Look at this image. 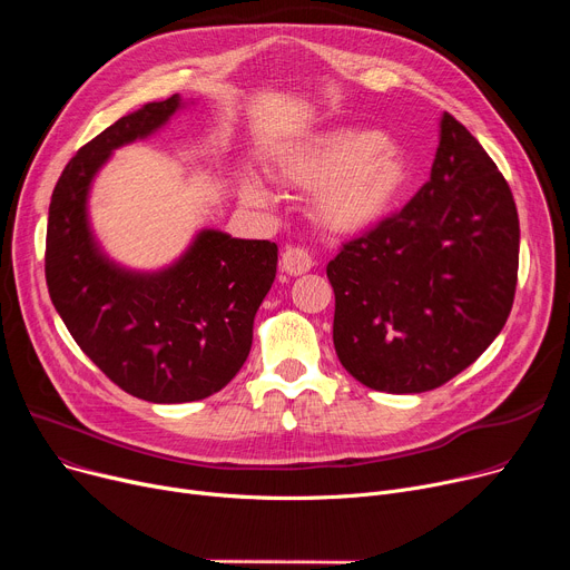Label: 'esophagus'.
<instances>
[{
    "mask_svg": "<svg viewBox=\"0 0 570 570\" xmlns=\"http://www.w3.org/2000/svg\"><path fill=\"white\" fill-rule=\"evenodd\" d=\"M312 265H314V261L305 247H288L282 254V269L291 277H301V275L309 273Z\"/></svg>",
    "mask_w": 570,
    "mask_h": 570,
    "instance_id": "obj_1",
    "label": "esophagus"
}]
</instances>
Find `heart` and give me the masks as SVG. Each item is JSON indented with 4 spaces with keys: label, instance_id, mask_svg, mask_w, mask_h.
Masks as SVG:
<instances>
[{
    "label": "heart",
    "instance_id": "1",
    "mask_svg": "<svg viewBox=\"0 0 570 570\" xmlns=\"http://www.w3.org/2000/svg\"><path fill=\"white\" fill-rule=\"evenodd\" d=\"M284 183L316 189L312 215L331 233L351 235L379 224L409 183V159L374 129H331L286 147L277 159ZM239 194L267 205L269 191L256 175L239 179Z\"/></svg>",
    "mask_w": 570,
    "mask_h": 570
}]
</instances>
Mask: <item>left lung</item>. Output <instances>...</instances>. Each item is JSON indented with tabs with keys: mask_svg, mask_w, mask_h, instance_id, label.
<instances>
[{
	"mask_svg": "<svg viewBox=\"0 0 570 570\" xmlns=\"http://www.w3.org/2000/svg\"><path fill=\"white\" fill-rule=\"evenodd\" d=\"M518 263L511 187L483 145L443 112L430 183L327 263L340 363L372 391H434L501 333Z\"/></svg>",
	"mask_w": 570,
	"mask_h": 570,
	"instance_id": "1",
	"label": "left lung"
}]
</instances>
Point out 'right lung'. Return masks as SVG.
Masks as SVG:
<instances>
[{
  "label": "right lung",
  "mask_w": 570,
  "mask_h": 570,
  "mask_svg": "<svg viewBox=\"0 0 570 570\" xmlns=\"http://www.w3.org/2000/svg\"><path fill=\"white\" fill-rule=\"evenodd\" d=\"M183 108L179 95L119 117L59 175L46 233L50 301L71 337L125 393L196 402L245 365L254 316L277 275V245L205 228L159 273L112 263L89 228L87 196L112 149L147 138Z\"/></svg>",
  "instance_id": "obj_1"
}]
</instances>
